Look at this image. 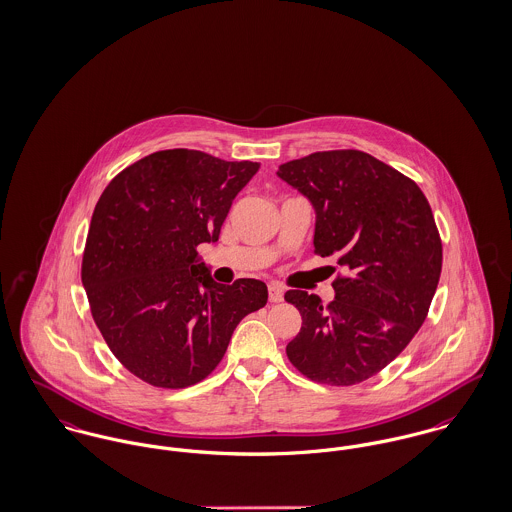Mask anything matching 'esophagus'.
Instances as JSON below:
<instances>
[{"instance_id":"34e87169","label":"esophagus","mask_w":512,"mask_h":512,"mask_svg":"<svg viewBox=\"0 0 512 512\" xmlns=\"http://www.w3.org/2000/svg\"><path fill=\"white\" fill-rule=\"evenodd\" d=\"M282 298H284V288L280 286V284H269V300L271 302H282Z\"/></svg>"}]
</instances>
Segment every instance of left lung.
<instances>
[{"mask_svg":"<svg viewBox=\"0 0 512 512\" xmlns=\"http://www.w3.org/2000/svg\"><path fill=\"white\" fill-rule=\"evenodd\" d=\"M276 175L315 208V253L347 271L335 300L288 290L302 315L290 362L329 386L360 384L386 368L429 314L442 269L433 210L415 181L358 150L315 152Z\"/></svg>","mask_w":512,"mask_h":512,"instance_id":"1","label":"left lung"}]
</instances>
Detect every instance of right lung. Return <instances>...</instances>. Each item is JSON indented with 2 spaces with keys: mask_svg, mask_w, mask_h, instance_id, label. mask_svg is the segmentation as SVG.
Segmentation results:
<instances>
[{
  "mask_svg": "<svg viewBox=\"0 0 512 512\" xmlns=\"http://www.w3.org/2000/svg\"><path fill=\"white\" fill-rule=\"evenodd\" d=\"M255 161L163 150L128 165L99 198L81 261L93 319L118 362L179 390L222 360L237 323L267 304V284L212 280L200 243H214Z\"/></svg>",
  "mask_w": 512,
  "mask_h": 512,
  "instance_id": "obj_1",
  "label": "right lung"
}]
</instances>
